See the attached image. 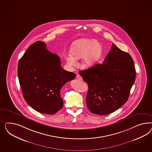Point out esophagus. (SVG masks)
I'll return each instance as SVG.
<instances>
[{
  "instance_id": "esophagus-1",
  "label": "esophagus",
  "mask_w": 152,
  "mask_h": 152,
  "mask_svg": "<svg viewBox=\"0 0 152 152\" xmlns=\"http://www.w3.org/2000/svg\"><path fill=\"white\" fill-rule=\"evenodd\" d=\"M76 78H77L79 80H83L82 77H81L80 75H77L76 76Z\"/></svg>"
}]
</instances>
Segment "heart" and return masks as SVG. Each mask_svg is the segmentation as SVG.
Returning a JSON list of instances; mask_svg holds the SVG:
<instances>
[{"instance_id":"obj_1","label":"heart","mask_w":152,"mask_h":152,"mask_svg":"<svg viewBox=\"0 0 152 152\" xmlns=\"http://www.w3.org/2000/svg\"><path fill=\"white\" fill-rule=\"evenodd\" d=\"M71 55L66 56V60L69 66L76 65V60L83 58V66L89 67L95 65L101 57L102 48L99 42L94 39L82 38L72 44Z\"/></svg>"}]
</instances>
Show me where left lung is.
<instances>
[{
    "instance_id": "left-lung-1",
    "label": "left lung",
    "mask_w": 152,
    "mask_h": 152,
    "mask_svg": "<svg viewBox=\"0 0 152 152\" xmlns=\"http://www.w3.org/2000/svg\"><path fill=\"white\" fill-rule=\"evenodd\" d=\"M79 74L88 83V109L93 114L104 115L116 110L128 100L136 72L129 53L113 44L102 64L80 71Z\"/></svg>"
}]
</instances>
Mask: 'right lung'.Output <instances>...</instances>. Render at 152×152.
I'll list each match as a JSON object with an SVG mask.
<instances>
[{
	"label": "right lung",
	"mask_w": 152,
	"mask_h": 152,
	"mask_svg": "<svg viewBox=\"0 0 152 152\" xmlns=\"http://www.w3.org/2000/svg\"><path fill=\"white\" fill-rule=\"evenodd\" d=\"M19 82L28 105L39 113L55 114L63 107L61 88L76 75L63 69L59 56L37 41L28 48L18 65Z\"/></svg>",
	"instance_id": "obj_1"
}]
</instances>
